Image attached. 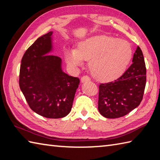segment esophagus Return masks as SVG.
I'll return each mask as SVG.
<instances>
[{"label": "esophagus", "mask_w": 160, "mask_h": 160, "mask_svg": "<svg viewBox=\"0 0 160 160\" xmlns=\"http://www.w3.org/2000/svg\"><path fill=\"white\" fill-rule=\"evenodd\" d=\"M90 81V78L88 76H83L82 78H81V81L82 83H85V82H88V81Z\"/></svg>", "instance_id": "34e87169"}]
</instances>
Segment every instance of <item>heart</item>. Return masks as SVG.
<instances>
[{"mask_svg":"<svg viewBox=\"0 0 160 160\" xmlns=\"http://www.w3.org/2000/svg\"><path fill=\"white\" fill-rule=\"evenodd\" d=\"M128 42L118 38L97 35L79 42L75 50L66 52V61L73 66H81L89 60L91 74L100 81H110L124 72L132 58Z\"/></svg>","mask_w":160,"mask_h":160,"instance_id":"obj_1","label":"heart"}]
</instances>
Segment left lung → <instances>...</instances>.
<instances>
[{"mask_svg":"<svg viewBox=\"0 0 160 160\" xmlns=\"http://www.w3.org/2000/svg\"><path fill=\"white\" fill-rule=\"evenodd\" d=\"M133 63L116 80L99 86L98 109L107 118H117L136 108L142 100L147 69L142 52L138 47Z\"/></svg>","mask_w":160,"mask_h":160,"instance_id":"obj_1","label":"left lung"}]
</instances>
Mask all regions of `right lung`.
I'll list each match as a JSON object with an SVG mask.
<instances>
[{
    "instance_id": "add662e5",
    "label": "right lung",
    "mask_w": 160,
    "mask_h": 160,
    "mask_svg": "<svg viewBox=\"0 0 160 160\" xmlns=\"http://www.w3.org/2000/svg\"><path fill=\"white\" fill-rule=\"evenodd\" d=\"M52 31L38 38L22 57L19 85L30 108L48 118L66 116L71 111L80 81L62 68V59L52 51Z\"/></svg>"
}]
</instances>
